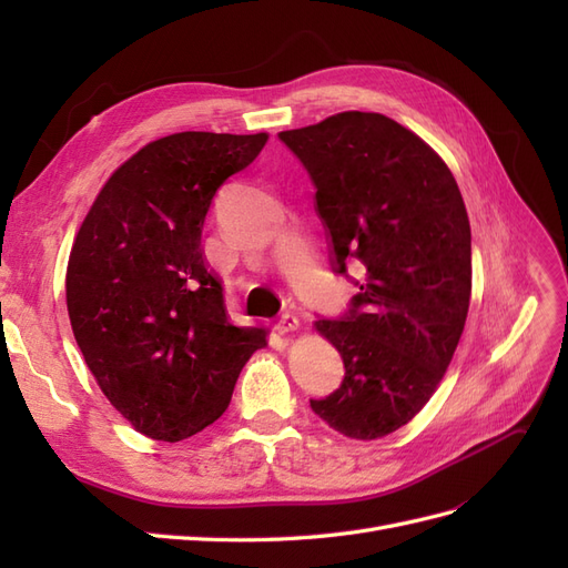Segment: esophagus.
<instances>
[{
  "mask_svg": "<svg viewBox=\"0 0 568 568\" xmlns=\"http://www.w3.org/2000/svg\"><path fill=\"white\" fill-rule=\"evenodd\" d=\"M298 326H301V322H298L296 315L284 313V315L277 320V326H274V329H277L280 334H288V332H296Z\"/></svg>",
  "mask_w": 568,
  "mask_h": 568,
  "instance_id": "obj_1",
  "label": "esophagus"
}]
</instances>
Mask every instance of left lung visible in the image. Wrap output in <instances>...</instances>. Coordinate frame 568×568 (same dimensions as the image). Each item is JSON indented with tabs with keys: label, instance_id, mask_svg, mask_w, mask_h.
Returning a JSON list of instances; mask_svg holds the SVG:
<instances>
[{
	"label": "left lung",
	"instance_id": "8db88e82",
	"mask_svg": "<svg viewBox=\"0 0 568 568\" xmlns=\"http://www.w3.org/2000/svg\"><path fill=\"white\" fill-rule=\"evenodd\" d=\"M280 140L311 175L332 270H365L348 311L317 322L346 374L311 407L348 438L388 436L432 398L467 322L471 227L459 186L432 146L382 113H336Z\"/></svg>",
	"mask_w": 568,
	"mask_h": 568
}]
</instances>
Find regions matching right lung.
<instances>
[{"mask_svg": "<svg viewBox=\"0 0 568 568\" xmlns=\"http://www.w3.org/2000/svg\"><path fill=\"white\" fill-rule=\"evenodd\" d=\"M267 134L178 132L120 165L68 257V317L84 363L136 432L178 443L222 417L263 329L230 322L203 261L217 189Z\"/></svg>", "mask_w": 568, "mask_h": 568, "instance_id": "obj_1", "label": "right lung"}]
</instances>
